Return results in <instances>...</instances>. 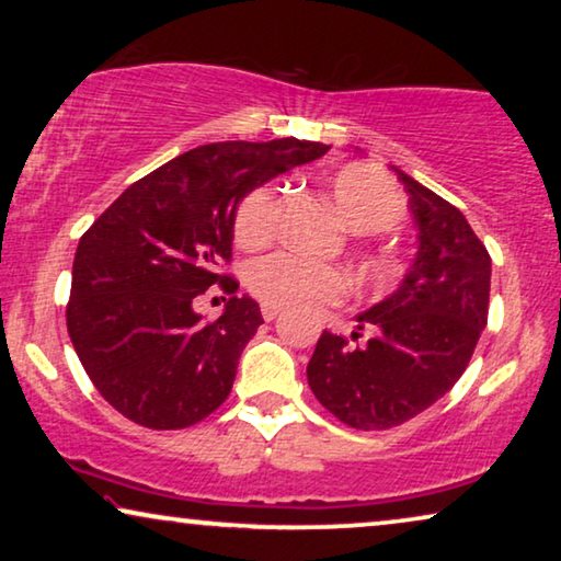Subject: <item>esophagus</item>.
I'll use <instances>...</instances> for the list:
<instances>
[{
  "mask_svg": "<svg viewBox=\"0 0 561 561\" xmlns=\"http://www.w3.org/2000/svg\"><path fill=\"white\" fill-rule=\"evenodd\" d=\"M260 311H263V319L265 321H273V319H278V313H280V309H278V306H263V309H260Z\"/></svg>",
  "mask_w": 561,
  "mask_h": 561,
  "instance_id": "obj_1",
  "label": "esophagus"
}]
</instances>
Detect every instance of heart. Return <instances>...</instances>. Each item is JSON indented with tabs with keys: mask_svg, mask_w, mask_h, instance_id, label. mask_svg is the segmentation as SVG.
<instances>
[{
	"mask_svg": "<svg viewBox=\"0 0 561 561\" xmlns=\"http://www.w3.org/2000/svg\"><path fill=\"white\" fill-rule=\"evenodd\" d=\"M327 188L334 209L344 225L359 234L386 232L403 217V196L380 168L367 163H347L327 175ZM280 191L273 183L252 188L234 214V237L244 248L265 244L275 232ZM365 275L375 283L388 280L396 271V260L388 252H367L363 260ZM248 288L267 306L306 309L329 304L344 296L347 278L336 265L321 263L296 252H273L248 265Z\"/></svg>",
	"mask_w": 561,
	"mask_h": 561,
	"instance_id": "heart-1",
	"label": "heart"
}]
</instances>
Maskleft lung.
<instances>
[{"instance_id":"8db88e82","label":"left lung","mask_w":561,"mask_h":561,"mask_svg":"<svg viewBox=\"0 0 561 561\" xmlns=\"http://www.w3.org/2000/svg\"><path fill=\"white\" fill-rule=\"evenodd\" d=\"M419 252L396 294L357 317L373 336L350 347L324 332L306 375L319 403L359 432L401 426L462 378L488 324L490 255L465 214L398 171Z\"/></svg>"}]
</instances>
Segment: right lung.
Listing matches in <instances>:
<instances>
[{
    "mask_svg": "<svg viewBox=\"0 0 561 561\" xmlns=\"http://www.w3.org/2000/svg\"><path fill=\"white\" fill-rule=\"evenodd\" d=\"M329 145L283 137L211 142L133 183L79 240L66 324L104 401L135 424L186 428L227 401L260 306L219 265L232 260L234 214L252 188L311 163ZM220 283L217 322L193 311Z\"/></svg>",
    "mask_w": 561,
    "mask_h": 561,
    "instance_id": "1",
    "label": "right lung"
}]
</instances>
